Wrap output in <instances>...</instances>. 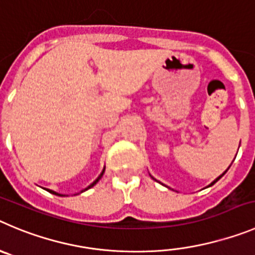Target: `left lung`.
Listing matches in <instances>:
<instances>
[{
	"mask_svg": "<svg viewBox=\"0 0 255 255\" xmlns=\"http://www.w3.org/2000/svg\"><path fill=\"white\" fill-rule=\"evenodd\" d=\"M225 172H227V171H225ZM225 172H224V173H223V175H221V176H219V177H218V178H216V180H214V181H213V182H211V184H210V186H211V185H214V184H215V182H216V181H218V180H220V178H221V177H223V176H224V175H225Z\"/></svg>",
	"mask_w": 255,
	"mask_h": 255,
	"instance_id": "obj_1",
	"label": "left lung"
}]
</instances>
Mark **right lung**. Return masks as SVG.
Instances as JSON below:
<instances>
[{
  "label": "right lung",
  "instance_id": "1",
  "mask_svg": "<svg viewBox=\"0 0 255 255\" xmlns=\"http://www.w3.org/2000/svg\"><path fill=\"white\" fill-rule=\"evenodd\" d=\"M103 173H104V170H103V171H102V173H101V175H99V176H98V178H97V180H95V181H94V182H93V184H92V185H89V186H88V187H87V189H85V190H88V189H90V187H93V186H94V185H95V184H97V182H98V181H99V180H101V178H102V176H103ZM85 190H84V191H85ZM47 191H49V192H51V194H55V195H58V196H64V195H60V194H56V192H55V191H51V190H47Z\"/></svg>",
  "mask_w": 255,
  "mask_h": 255
}]
</instances>
